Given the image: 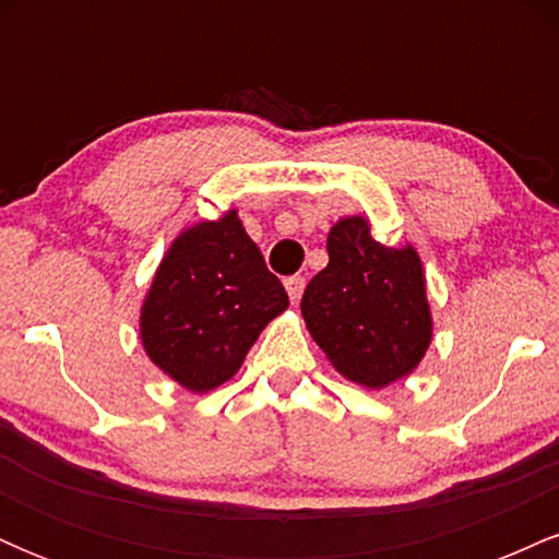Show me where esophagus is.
Wrapping results in <instances>:
<instances>
[{
    "label": "esophagus",
    "mask_w": 559,
    "mask_h": 559,
    "mask_svg": "<svg viewBox=\"0 0 559 559\" xmlns=\"http://www.w3.org/2000/svg\"><path fill=\"white\" fill-rule=\"evenodd\" d=\"M286 292H288V299L294 301V305H297V301L301 299V294H305V286H307V281L301 278V275H292V278H286Z\"/></svg>",
    "instance_id": "esophagus-1"
}]
</instances>
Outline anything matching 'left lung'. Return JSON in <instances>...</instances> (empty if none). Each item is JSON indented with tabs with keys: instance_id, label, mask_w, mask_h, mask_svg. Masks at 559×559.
Instances as JSON below:
<instances>
[{
	"instance_id": "left-lung-1",
	"label": "left lung",
	"mask_w": 559,
	"mask_h": 559,
	"mask_svg": "<svg viewBox=\"0 0 559 559\" xmlns=\"http://www.w3.org/2000/svg\"><path fill=\"white\" fill-rule=\"evenodd\" d=\"M301 318L346 381L383 389L415 373L433 338L418 249L376 241L362 215L338 217L329 265L307 284Z\"/></svg>"
}]
</instances>
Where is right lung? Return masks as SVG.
Segmentation results:
<instances>
[{"label": "right lung", "mask_w": 559, "mask_h": 559, "mask_svg": "<svg viewBox=\"0 0 559 559\" xmlns=\"http://www.w3.org/2000/svg\"><path fill=\"white\" fill-rule=\"evenodd\" d=\"M288 307L236 210L186 226L152 275L139 312L146 357L178 386L207 394L239 373L258 336Z\"/></svg>", "instance_id": "right-lung-1"}]
</instances>
